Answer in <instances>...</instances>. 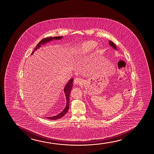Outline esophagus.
<instances>
[{
	"label": "esophagus",
	"mask_w": 154,
	"mask_h": 154,
	"mask_svg": "<svg viewBox=\"0 0 154 154\" xmlns=\"http://www.w3.org/2000/svg\"><path fill=\"white\" fill-rule=\"evenodd\" d=\"M82 82V79L81 78H76L74 79V84L75 85H80Z\"/></svg>",
	"instance_id": "1"
}]
</instances>
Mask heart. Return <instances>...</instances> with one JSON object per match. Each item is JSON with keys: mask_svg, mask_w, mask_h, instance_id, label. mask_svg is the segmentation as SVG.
<instances>
[{"mask_svg": "<svg viewBox=\"0 0 154 154\" xmlns=\"http://www.w3.org/2000/svg\"><path fill=\"white\" fill-rule=\"evenodd\" d=\"M97 45V42L94 41H88L83 42L74 49L72 54L76 57H81L92 51Z\"/></svg>", "mask_w": 154, "mask_h": 154, "instance_id": "heart-1", "label": "heart"}]
</instances>
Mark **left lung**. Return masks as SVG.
<instances>
[{"mask_svg":"<svg viewBox=\"0 0 154 154\" xmlns=\"http://www.w3.org/2000/svg\"><path fill=\"white\" fill-rule=\"evenodd\" d=\"M109 44L110 46H112L113 48L117 50V47H116V45L115 44L114 42H112V41L109 40Z\"/></svg>","mask_w":154,"mask_h":154,"instance_id":"1","label":"left lung"}]
</instances>
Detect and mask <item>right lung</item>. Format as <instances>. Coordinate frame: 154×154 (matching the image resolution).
Returning a JSON list of instances; mask_svg holds the SVG:
<instances>
[{
    "label": "right lung",
    "instance_id": "right-lung-1",
    "mask_svg": "<svg viewBox=\"0 0 154 154\" xmlns=\"http://www.w3.org/2000/svg\"><path fill=\"white\" fill-rule=\"evenodd\" d=\"M63 36H57V37H47V38H44L42 39V40L40 41V42L38 43V44L37 45L35 48L34 49V51H32V55L34 54V51H36L37 49L41 47V45H44L46 44V42H49L50 41L54 40V39H56V40H59V39H61V38H63ZM72 82H73V79L72 78L68 82L67 84L66 85L64 88V93L65 94L66 98V107L63 111L60 112V114L57 115V116H53V117H46L47 119H59V118H61L63 116H64L67 112L69 107V95L70 91H72Z\"/></svg>",
    "mask_w": 154,
    "mask_h": 154
}]
</instances>
